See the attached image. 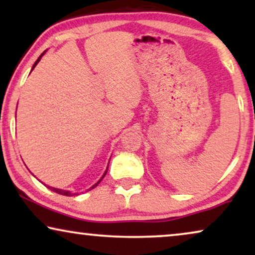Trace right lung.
<instances>
[{
  "label": "right lung",
  "instance_id": "add662e5",
  "mask_svg": "<svg viewBox=\"0 0 255 255\" xmlns=\"http://www.w3.org/2000/svg\"><path fill=\"white\" fill-rule=\"evenodd\" d=\"M44 53H45V52H44ZM44 53H43V54H44ZM43 54H41V55H40V57L37 59V61H36V62H34V65H33V67H32V71H33V68H34V67H36V65L38 64V62H39V60H40V58H41V57H43ZM107 170H108V169H107ZM106 174H107V172H106V173H104V175H106ZM104 175L102 176V179H103V177H104ZM102 179H101V180L99 181V182H97L96 184H94V186H93L92 188H90V189H93V188H95V187L97 186V184H99V183L101 182V181H102ZM47 187H48V186H47ZM48 188H50V189H51L52 191H54V193H58V194H60V195H65V196H72V195H71V193H69V191H66V190H62V189H57V188H52V187H48Z\"/></svg>",
  "mask_w": 255,
  "mask_h": 255
}]
</instances>
